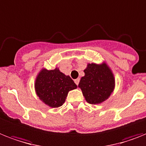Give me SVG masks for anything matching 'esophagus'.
<instances>
[{
    "mask_svg": "<svg viewBox=\"0 0 146 146\" xmlns=\"http://www.w3.org/2000/svg\"><path fill=\"white\" fill-rule=\"evenodd\" d=\"M79 80H80V79H75V80H74V82H75V83L76 84V85H79Z\"/></svg>",
    "mask_w": 146,
    "mask_h": 146,
    "instance_id": "1",
    "label": "esophagus"
}]
</instances>
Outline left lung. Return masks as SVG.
Instances as JSON below:
<instances>
[{
	"instance_id": "left-lung-1",
	"label": "left lung",
	"mask_w": 146,
	"mask_h": 146,
	"mask_svg": "<svg viewBox=\"0 0 146 146\" xmlns=\"http://www.w3.org/2000/svg\"><path fill=\"white\" fill-rule=\"evenodd\" d=\"M84 73L85 76L82 77L79 87L86 101L98 104L106 100L115 86L114 76L107 65L88 64Z\"/></svg>"
}]
</instances>
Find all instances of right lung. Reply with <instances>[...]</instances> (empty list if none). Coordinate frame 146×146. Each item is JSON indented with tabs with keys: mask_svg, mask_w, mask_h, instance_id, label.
I'll return each instance as SVG.
<instances>
[{
	"mask_svg": "<svg viewBox=\"0 0 146 146\" xmlns=\"http://www.w3.org/2000/svg\"><path fill=\"white\" fill-rule=\"evenodd\" d=\"M76 87L69 76H65L57 68L42 70L35 82L36 94L40 100L52 108L62 106L68 92Z\"/></svg>",
	"mask_w": 146,
	"mask_h": 146,
	"instance_id": "obj_1",
	"label": "right lung"
}]
</instances>
